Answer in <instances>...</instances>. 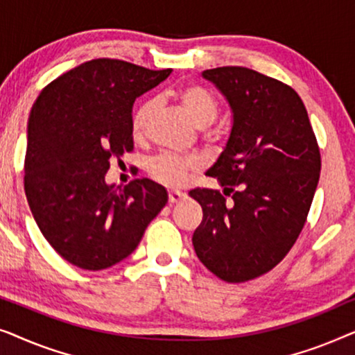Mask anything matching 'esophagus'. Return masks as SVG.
Wrapping results in <instances>:
<instances>
[{"label":"esophagus","mask_w":355,"mask_h":355,"mask_svg":"<svg viewBox=\"0 0 355 355\" xmlns=\"http://www.w3.org/2000/svg\"><path fill=\"white\" fill-rule=\"evenodd\" d=\"M184 197H186V193L179 192V191H169V193H168L169 203H178V202H181Z\"/></svg>","instance_id":"esophagus-1"}]
</instances>
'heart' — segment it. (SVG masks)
I'll return each mask as SVG.
<instances>
[{
	"instance_id": "1",
	"label": "heart",
	"mask_w": 355,
	"mask_h": 355,
	"mask_svg": "<svg viewBox=\"0 0 355 355\" xmlns=\"http://www.w3.org/2000/svg\"><path fill=\"white\" fill-rule=\"evenodd\" d=\"M176 98L186 111L189 118L198 128H207L216 119L220 103L215 94L205 85L186 84L176 90ZM155 105L152 100H145L134 110L130 119V130L134 139L140 140L147 132L150 118H152ZM200 168L197 158L181 157L174 153H162L148 162V173L155 181L166 186H179Z\"/></svg>"
}]
</instances>
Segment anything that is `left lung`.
<instances>
[{
  "instance_id": "left-lung-1",
  "label": "left lung",
  "mask_w": 355,
  "mask_h": 355,
  "mask_svg": "<svg viewBox=\"0 0 355 355\" xmlns=\"http://www.w3.org/2000/svg\"><path fill=\"white\" fill-rule=\"evenodd\" d=\"M202 76L230 101L232 129L207 171L225 191L189 192L203 210L192 244L213 275L244 283L275 268L297 241L322 158L307 110L289 85L241 66Z\"/></svg>"
}]
</instances>
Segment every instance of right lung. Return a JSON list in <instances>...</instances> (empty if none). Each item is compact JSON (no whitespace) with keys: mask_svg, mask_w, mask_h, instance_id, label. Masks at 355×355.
I'll use <instances>...</instances> for the list:
<instances>
[{"mask_svg":"<svg viewBox=\"0 0 355 355\" xmlns=\"http://www.w3.org/2000/svg\"><path fill=\"white\" fill-rule=\"evenodd\" d=\"M169 74L100 58L50 82L32 106L24 162L28 207L53 249L82 270L129 257L166 205V189L150 179L116 187L105 176L111 158L134 150L135 98Z\"/></svg>","mask_w":355,"mask_h":355,"instance_id":"add662e5","label":"right lung"}]
</instances>
